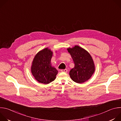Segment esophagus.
I'll use <instances>...</instances> for the list:
<instances>
[{
    "label": "esophagus",
    "mask_w": 121,
    "mask_h": 121,
    "mask_svg": "<svg viewBox=\"0 0 121 121\" xmlns=\"http://www.w3.org/2000/svg\"><path fill=\"white\" fill-rule=\"evenodd\" d=\"M61 71L62 72H67V70L66 69H61Z\"/></svg>",
    "instance_id": "obj_1"
}]
</instances>
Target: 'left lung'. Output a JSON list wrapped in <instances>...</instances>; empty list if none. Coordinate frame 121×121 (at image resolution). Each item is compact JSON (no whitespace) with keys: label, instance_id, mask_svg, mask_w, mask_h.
Here are the masks:
<instances>
[{"label":"left lung","instance_id":"1","mask_svg":"<svg viewBox=\"0 0 121 121\" xmlns=\"http://www.w3.org/2000/svg\"><path fill=\"white\" fill-rule=\"evenodd\" d=\"M75 64L69 72L70 77L75 82L82 83L91 78L95 71V66L90 54L78 46L67 49Z\"/></svg>","mask_w":121,"mask_h":121}]
</instances>
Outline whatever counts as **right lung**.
Here are the masks:
<instances>
[{
    "label": "right lung",
    "instance_id": "add662e5",
    "mask_svg": "<svg viewBox=\"0 0 121 121\" xmlns=\"http://www.w3.org/2000/svg\"><path fill=\"white\" fill-rule=\"evenodd\" d=\"M52 52L48 48L41 51L34 57L31 73L39 82L47 84L55 80L58 73L56 69L51 66Z\"/></svg>",
    "mask_w": 121,
    "mask_h": 121
}]
</instances>
